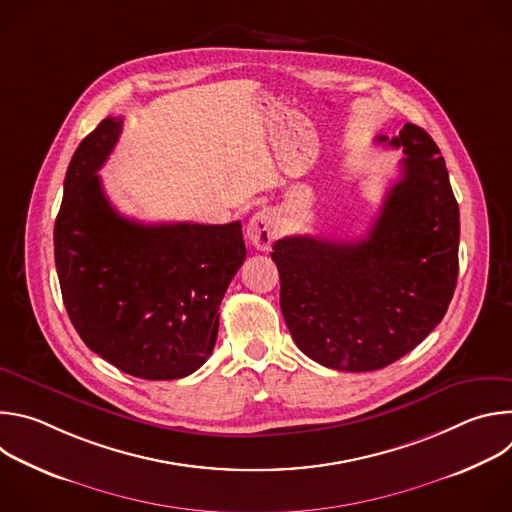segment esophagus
I'll return each mask as SVG.
<instances>
[{"label": "esophagus", "instance_id": "1", "mask_svg": "<svg viewBox=\"0 0 512 512\" xmlns=\"http://www.w3.org/2000/svg\"><path fill=\"white\" fill-rule=\"evenodd\" d=\"M247 237H249L251 245L259 251H267L271 247V243L277 237V223H275V216L271 210L263 208L251 216L249 227H247Z\"/></svg>", "mask_w": 512, "mask_h": 512}]
</instances>
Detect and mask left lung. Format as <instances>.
Returning a JSON list of instances; mask_svg holds the SVG:
<instances>
[{
	"mask_svg": "<svg viewBox=\"0 0 512 512\" xmlns=\"http://www.w3.org/2000/svg\"><path fill=\"white\" fill-rule=\"evenodd\" d=\"M377 143L405 158L369 235H294L271 253L291 338L346 373L379 371L413 350L442 322L458 283L460 210L440 148L413 123Z\"/></svg>",
	"mask_w": 512,
	"mask_h": 512,
	"instance_id": "left-lung-1",
	"label": "left lung"
}]
</instances>
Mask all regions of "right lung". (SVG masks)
Here are the masks:
<instances>
[{"label":"right lung","mask_w":512,"mask_h":512,"mask_svg":"<svg viewBox=\"0 0 512 512\" xmlns=\"http://www.w3.org/2000/svg\"><path fill=\"white\" fill-rule=\"evenodd\" d=\"M121 133L107 117L72 156L54 225V261L68 318L119 371L172 381L212 354L218 306L245 261L241 223L143 225L121 216L99 168Z\"/></svg>","instance_id":"add662e5"}]
</instances>
